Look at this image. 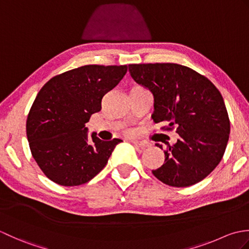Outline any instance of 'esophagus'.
I'll list each match as a JSON object with an SVG mask.
<instances>
[{"mask_svg": "<svg viewBox=\"0 0 249 249\" xmlns=\"http://www.w3.org/2000/svg\"><path fill=\"white\" fill-rule=\"evenodd\" d=\"M134 143V145H136L137 147H140V149H145L146 146H149V144L146 143V142H141V141H131Z\"/></svg>", "mask_w": 249, "mask_h": 249, "instance_id": "1", "label": "esophagus"}]
</instances>
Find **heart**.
<instances>
[{
    "label": "heart",
    "instance_id": "obj_1",
    "mask_svg": "<svg viewBox=\"0 0 249 249\" xmlns=\"http://www.w3.org/2000/svg\"><path fill=\"white\" fill-rule=\"evenodd\" d=\"M127 134H129V135H130V134H133V131H131V130H128V131H127Z\"/></svg>",
    "mask_w": 249,
    "mask_h": 249
}]
</instances>
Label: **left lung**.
I'll list each match as a JSON object with an SVG mask.
<instances>
[{
  "label": "left lung",
  "mask_w": 249,
  "mask_h": 249,
  "mask_svg": "<svg viewBox=\"0 0 249 249\" xmlns=\"http://www.w3.org/2000/svg\"><path fill=\"white\" fill-rule=\"evenodd\" d=\"M128 67L131 78L154 96L152 119L178 134L174 144L163 141L165 163L153 174L173 187L202 181L221 160L229 140L230 121L220 92L208 78L174 63Z\"/></svg>",
  "instance_id": "left-lung-1"
}]
</instances>
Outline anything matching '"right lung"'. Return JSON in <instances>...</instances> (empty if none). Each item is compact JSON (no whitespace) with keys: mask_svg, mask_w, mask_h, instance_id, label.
Instances as JSON below:
<instances>
[{"mask_svg":"<svg viewBox=\"0 0 249 249\" xmlns=\"http://www.w3.org/2000/svg\"><path fill=\"white\" fill-rule=\"evenodd\" d=\"M127 66L86 65L47 82L26 120V136L37 165L62 186H78L97 176L122 141H103L88 123L102 109V98L118 86Z\"/></svg>","mask_w":249,"mask_h":249,"instance_id":"add662e5","label":"right lung"}]
</instances>
